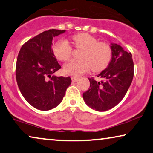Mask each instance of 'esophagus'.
I'll use <instances>...</instances> for the list:
<instances>
[{"label":"esophagus","instance_id":"esophagus-1","mask_svg":"<svg viewBox=\"0 0 153 153\" xmlns=\"http://www.w3.org/2000/svg\"><path fill=\"white\" fill-rule=\"evenodd\" d=\"M71 79H72V81L73 82H75V81H76L77 80H78L79 78H78V77H76V76H71Z\"/></svg>","mask_w":153,"mask_h":153}]
</instances>
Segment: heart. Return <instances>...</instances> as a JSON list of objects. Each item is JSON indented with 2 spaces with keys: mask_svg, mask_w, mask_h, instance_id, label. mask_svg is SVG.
Returning <instances> with one entry per match:
<instances>
[{
  "mask_svg": "<svg viewBox=\"0 0 153 153\" xmlns=\"http://www.w3.org/2000/svg\"><path fill=\"white\" fill-rule=\"evenodd\" d=\"M74 47L82 50L79 55L81 59H72L64 65L65 74L79 76L92 69L99 72L105 69L112 59V51L109 44L99 42L95 37L87 33L74 35L72 38ZM55 56L59 60H68L72 54V48L68 41L60 40L53 48Z\"/></svg>",
  "mask_w": 153,
  "mask_h": 153,
  "instance_id": "1",
  "label": "heart"
}]
</instances>
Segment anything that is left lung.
I'll return each mask as SVG.
<instances>
[{
  "label": "left lung",
  "instance_id": "1",
  "mask_svg": "<svg viewBox=\"0 0 153 153\" xmlns=\"http://www.w3.org/2000/svg\"><path fill=\"white\" fill-rule=\"evenodd\" d=\"M112 60L108 68L97 76L103 79L97 81L88 78L90 88L83 92L85 103L97 111H106L117 105L127 92L134 76L132 54L121 45L111 43Z\"/></svg>",
  "mask_w": 153,
  "mask_h": 153
}]
</instances>
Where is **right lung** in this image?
<instances>
[{"label": "right lung", "instance_id": "1", "mask_svg": "<svg viewBox=\"0 0 153 153\" xmlns=\"http://www.w3.org/2000/svg\"><path fill=\"white\" fill-rule=\"evenodd\" d=\"M65 32L54 29L45 31L24 43L18 55V86L25 100L40 110L58 105L71 84L70 76H52L61 68L53 52L52 39Z\"/></svg>", "mask_w": 153, "mask_h": 153}]
</instances>
